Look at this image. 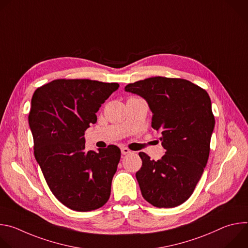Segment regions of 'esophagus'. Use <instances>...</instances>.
Here are the masks:
<instances>
[{"label":"esophagus","instance_id":"34e87169","mask_svg":"<svg viewBox=\"0 0 248 248\" xmlns=\"http://www.w3.org/2000/svg\"><path fill=\"white\" fill-rule=\"evenodd\" d=\"M121 151H122V154H123V155H126V154H128V153L131 152V151H130L128 148H126V147H122Z\"/></svg>","mask_w":248,"mask_h":248}]
</instances>
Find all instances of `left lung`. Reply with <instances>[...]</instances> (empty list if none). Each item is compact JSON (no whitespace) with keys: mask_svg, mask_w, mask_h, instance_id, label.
Listing matches in <instances>:
<instances>
[{"mask_svg":"<svg viewBox=\"0 0 248 248\" xmlns=\"http://www.w3.org/2000/svg\"><path fill=\"white\" fill-rule=\"evenodd\" d=\"M125 91L143 97L153 113L166 150L158 161L139 152L142 166L136 179L146 201L172 208L193 193L207 164L215 126L211 100L203 88L182 78L155 77L129 83Z\"/></svg>","mask_w":248,"mask_h":248,"instance_id":"8db88e82","label":"left lung"}]
</instances>
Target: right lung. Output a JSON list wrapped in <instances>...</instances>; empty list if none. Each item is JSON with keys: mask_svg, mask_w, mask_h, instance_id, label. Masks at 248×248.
Instances as JSON below:
<instances>
[{"mask_svg": "<svg viewBox=\"0 0 248 248\" xmlns=\"http://www.w3.org/2000/svg\"><path fill=\"white\" fill-rule=\"evenodd\" d=\"M90 79H56L35 90L28 116L34 156L56 198L69 209L96 210L110 198L121 159L116 145L85 149L84 132L119 88Z\"/></svg>", "mask_w": 248, "mask_h": 248, "instance_id": "1", "label": "right lung"}]
</instances>
